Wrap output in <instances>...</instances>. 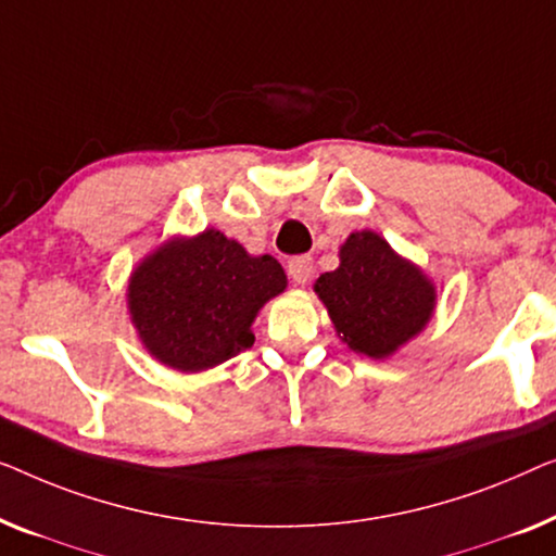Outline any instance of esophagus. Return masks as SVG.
<instances>
[{
  "label": "esophagus",
  "mask_w": 556,
  "mask_h": 556,
  "mask_svg": "<svg viewBox=\"0 0 556 556\" xmlns=\"http://www.w3.org/2000/svg\"><path fill=\"white\" fill-rule=\"evenodd\" d=\"M312 256H292V260L287 262V275L292 277L296 285H307L309 277H312Z\"/></svg>",
  "instance_id": "esophagus-1"
}]
</instances>
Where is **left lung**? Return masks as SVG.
Wrapping results in <instances>:
<instances>
[{
  "label": "left lung",
  "instance_id": "1",
  "mask_svg": "<svg viewBox=\"0 0 556 556\" xmlns=\"http://www.w3.org/2000/svg\"><path fill=\"white\" fill-rule=\"evenodd\" d=\"M315 292L342 340L370 357L393 355L424 330L435 302L424 271L372 231L350 233L340 249V267L325 271Z\"/></svg>",
  "mask_w": 556,
  "mask_h": 556
}]
</instances>
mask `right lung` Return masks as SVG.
<instances>
[{
  "label": "right lung",
  "mask_w": 556,
  "mask_h": 556,
  "mask_svg": "<svg viewBox=\"0 0 556 556\" xmlns=\"http://www.w3.org/2000/svg\"><path fill=\"white\" fill-rule=\"evenodd\" d=\"M285 287L275 256H249L237 241L208 229L140 262L128 304L151 355L181 372H199L252 348L256 312Z\"/></svg>",
  "instance_id": "add662e5"
}]
</instances>
